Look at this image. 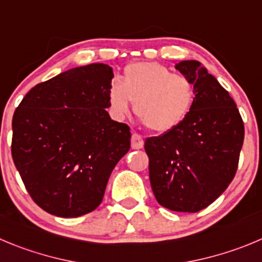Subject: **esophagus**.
I'll list each match as a JSON object with an SVG mask.
<instances>
[{
  "mask_svg": "<svg viewBox=\"0 0 262 262\" xmlns=\"http://www.w3.org/2000/svg\"><path fill=\"white\" fill-rule=\"evenodd\" d=\"M132 148L134 150H139V148L143 147V138L139 134L133 133L132 134Z\"/></svg>",
  "mask_w": 262,
  "mask_h": 262,
  "instance_id": "esophagus-1",
  "label": "esophagus"
}]
</instances>
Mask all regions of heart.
<instances>
[{
    "mask_svg": "<svg viewBox=\"0 0 262 262\" xmlns=\"http://www.w3.org/2000/svg\"><path fill=\"white\" fill-rule=\"evenodd\" d=\"M134 102V114L156 133H167L183 123L195 103L194 82L154 62L132 63L108 90V103L117 119Z\"/></svg>",
    "mask_w": 262,
    "mask_h": 262,
    "instance_id": "1",
    "label": "heart"
}]
</instances>
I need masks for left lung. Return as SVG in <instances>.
<instances>
[{
  "mask_svg": "<svg viewBox=\"0 0 262 262\" xmlns=\"http://www.w3.org/2000/svg\"><path fill=\"white\" fill-rule=\"evenodd\" d=\"M194 82L195 103L173 130L146 139L150 182L160 205L195 213L230 185L238 168L244 125L230 94L198 60L176 64Z\"/></svg>",
  "mask_w": 262,
  "mask_h": 262,
  "instance_id": "left-lung-1",
  "label": "left lung"
}]
</instances>
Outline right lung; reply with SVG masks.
Masks as SVG:
<instances>
[{
  "label": "right lung",
  "instance_id": "add662e5",
  "mask_svg": "<svg viewBox=\"0 0 262 262\" xmlns=\"http://www.w3.org/2000/svg\"><path fill=\"white\" fill-rule=\"evenodd\" d=\"M112 77L103 63L71 68L32 88L14 112V164L48 213L79 217L94 211L130 148L129 126L106 110Z\"/></svg>",
  "mask_w": 262,
  "mask_h": 262
}]
</instances>
